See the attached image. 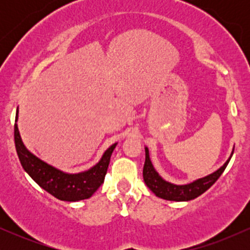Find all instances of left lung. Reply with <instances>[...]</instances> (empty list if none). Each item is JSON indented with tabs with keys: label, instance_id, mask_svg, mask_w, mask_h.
I'll return each instance as SVG.
<instances>
[{
	"label": "left lung",
	"instance_id": "left-lung-1",
	"mask_svg": "<svg viewBox=\"0 0 250 250\" xmlns=\"http://www.w3.org/2000/svg\"><path fill=\"white\" fill-rule=\"evenodd\" d=\"M146 150V161L145 167H143V180L147 187L150 189L157 197H161L163 200L168 201H190L196 199L197 196L202 195L207 191L211 186L216 182L217 179L222 175L231 156H233L234 149L231 151L229 159L225 162L222 167H220L216 171L207 175L205 177H201L186 185H175V183L168 182L160 176V174L155 170L153 163H151L150 156H149V149L145 147Z\"/></svg>",
	"mask_w": 250,
	"mask_h": 250
}]
</instances>
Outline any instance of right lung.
<instances>
[{"mask_svg": "<svg viewBox=\"0 0 250 250\" xmlns=\"http://www.w3.org/2000/svg\"><path fill=\"white\" fill-rule=\"evenodd\" d=\"M17 120H19V108L16 110L15 125H14L16 151L22 167L40 187L55 196L56 199L67 202H76V201L89 199L95 193L104 181L110 156L114 149L116 148L117 142L111 145L103 153L100 161L88 170L75 174L65 173L61 169H57L42 161L40 157L28 150L20 135Z\"/></svg>", "mask_w": 250, "mask_h": 250, "instance_id": "right-lung-1", "label": "right lung"}]
</instances>
